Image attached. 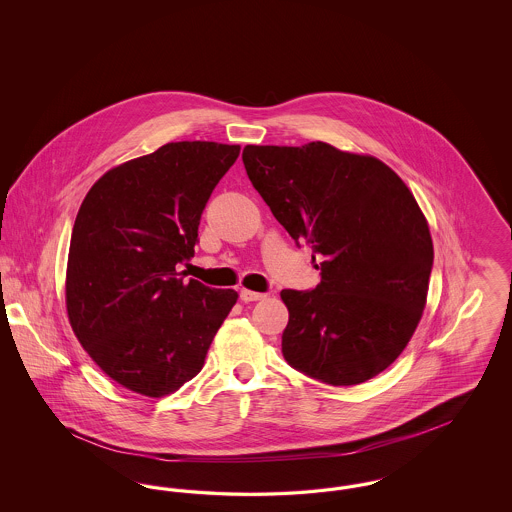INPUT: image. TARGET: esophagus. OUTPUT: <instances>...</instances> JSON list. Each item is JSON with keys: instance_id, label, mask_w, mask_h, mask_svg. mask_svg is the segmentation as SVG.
<instances>
[{"instance_id": "1", "label": "esophagus", "mask_w": 512, "mask_h": 512, "mask_svg": "<svg viewBox=\"0 0 512 512\" xmlns=\"http://www.w3.org/2000/svg\"><path fill=\"white\" fill-rule=\"evenodd\" d=\"M267 295L265 293L253 292V290H242L240 292V299L244 301V303H251V301H261V299H265Z\"/></svg>"}]
</instances>
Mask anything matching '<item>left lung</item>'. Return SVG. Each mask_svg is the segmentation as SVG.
I'll use <instances>...</instances> for the list:
<instances>
[{
	"label": "left lung",
	"mask_w": 512,
	"mask_h": 512,
	"mask_svg": "<svg viewBox=\"0 0 512 512\" xmlns=\"http://www.w3.org/2000/svg\"><path fill=\"white\" fill-rule=\"evenodd\" d=\"M242 159L272 215L320 259L313 292L280 293L284 359L332 386L378 376L428 297L434 244L413 192L380 159L326 142L245 146Z\"/></svg>",
	"instance_id": "left-lung-1"
}]
</instances>
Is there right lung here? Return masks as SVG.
<instances>
[{
  "label": "right lung",
  "instance_id": "obj_1",
  "mask_svg": "<svg viewBox=\"0 0 512 512\" xmlns=\"http://www.w3.org/2000/svg\"><path fill=\"white\" fill-rule=\"evenodd\" d=\"M240 146L171 142L105 172L74 220L65 303L74 336L122 388L163 397L203 368L238 301L182 278L197 226Z\"/></svg>",
  "mask_w": 512,
  "mask_h": 512
}]
</instances>
